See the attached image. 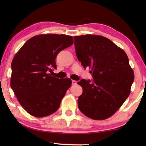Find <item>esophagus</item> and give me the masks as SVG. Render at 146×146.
<instances>
[{"instance_id": "34e87169", "label": "esophagus", "mask_w": 146, "mask_h": 146, "mask_svg": "<svg viewBox=\"0 0 146 146\" xmlns=\"http://www.w3.org/2000/svg\"><path fill=\"white\" fill-rule=\"evenodd\" d=\"M72 85H76L77 84V82L76 80H72Z\"/></svg>"}]
</instances>
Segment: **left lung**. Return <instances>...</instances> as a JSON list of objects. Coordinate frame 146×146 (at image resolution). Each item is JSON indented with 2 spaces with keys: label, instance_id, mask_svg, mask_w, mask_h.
I'll use <instances>...</instances> for the list:
<instances>
[{
  "label": "left lung",
  "instance_id": "1",
  "mask_svg": "<svg viewBox=\"0 0 146 146\" xmlns=\"http://www.w3.org/2000/svg\"><path fill=\"white\" fill-rule=\"evenodd\" d=\"M78 60L91 68L92 80L78 82L83 89L78 99L82 113L101 120L118 110L130 94L134 74L124 51L102 36H75Z\"/></svg>",
  "mask_w": 146,
  "mask_h": 146
}]
</instances>
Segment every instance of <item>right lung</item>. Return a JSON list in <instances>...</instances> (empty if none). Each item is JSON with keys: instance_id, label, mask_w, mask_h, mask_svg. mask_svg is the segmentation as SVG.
<instances>
[{"instance_id": "obj_1", "label": "right lung", "mask_w": 146, "mask_h": 146, "mask_svg": "<svg viewBox=\"0 0 146 146\" xmlns=\"http://www.w3.org/2000/svg\"><path fill=\"white\" fill-rule=\"evenodd\" d=\"M74 43L72 36L46 34L26 42L12 61L11 88L20 104L37 117L51 115L59 108L71 86L69 78L52 76L60 52Z\"/></svg>"}]
</instances>
